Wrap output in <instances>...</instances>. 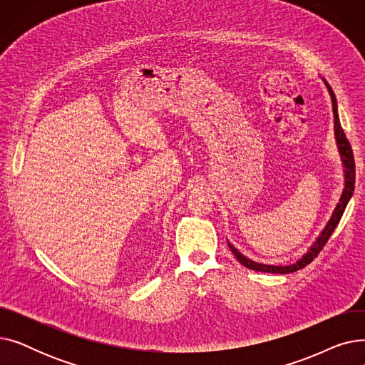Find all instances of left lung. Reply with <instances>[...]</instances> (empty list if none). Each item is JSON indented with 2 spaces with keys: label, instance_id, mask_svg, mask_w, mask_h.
I'll list each match as a JSON object with an SVG mask.
<instances>
[{
  "label": "left lung",
  "instance_id": "obj_1",
  "mask_svg": "<svg viewBox=\"0 0 365 365\" xmlns=\"http://www.w3.org/2000/svg\"><path fill=\"white\" fill-rule=\"evenodd\" d=\"M325 86L329 88V93L331 96V103H333V113H334V134H336V142H337V148L340 152V157H341V163L344 165V189H343V194L340 197V202L337 204L334 213L331 216V219L329 220L327 226L324 227V231L321 232V235L318 237V240L315 241V244L311 247V250L306 253L300 260H297L293 264H287V266H274V264H263V263H257L253 262L250 259H247L244 255H241L237 248L231 244L227 242L229 248H231V252L234 253V256L237 257V260L244 264L245 267L252 271H257V272H271V274H292L296 272L302 267H304L306 264H309L318 255L319 252L324 248V245L327 244L329 238L331 237L333 231L336 229V226L339 225L344 208H346L352 192H354V185H355V161H354V153H352V148L349 140L346 139V134H344L341 125H340V120H339V113H337V102H336V96L330 87V84L324 80Z\"/></svg>",
  "mask_w": 365,
  "mask_h": 365
}]
</instances>
